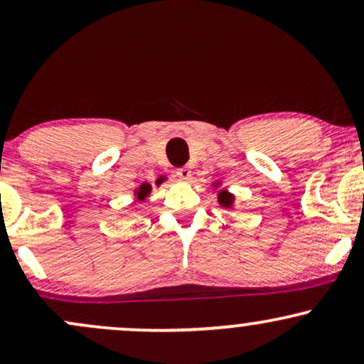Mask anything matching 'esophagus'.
<instances>
[{
	"label": "esophagus",
	"instance_id": "34e87169",
	"mask_svg": "<svg viewBox=\"0 0 364 364\" xmlns=\"http://www.w3.org/2000/svg\"><path fill=\"white\" fill-rule=\"evenodd\" d=\"M176 174H178V178L179 179H183V181H190L191 179V171H190V168H179L178 171H176Z\"/></svg>",
	"mask_w": 364,
	"mask_h": 364
}]
</instances>
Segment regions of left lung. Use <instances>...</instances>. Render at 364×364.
I'll return each instance as SVG.
<instances>
[{
    "label": "left lung",
    "instance_id": "obj_1",
    "mask_svg": "<svg viewBox=\"0 0 364 364\" xmlns=\"http://www.w3.org/2000/svg\"><path fill=\"white\" fill-rule=\"evenodd\" d=\"M212 185H214V188H219L223 183L215 181V183H212ZM217 202L220 203V207L232 208L235 207V195H232L228 188H223V190H219V193H217Z\"/></svg>",
    "mask_w": 364,
    "mask_h": 364
}]
</instances>
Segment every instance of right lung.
<instances>
[{
    "label": "right lung",
    "mask_w": 364,
    "mask_h": 364,
    "mask_svg": "<svg viewBox=\"0 0 364 364\" xmlns=\"http://www.w3.org/2000/svg\"><path fill=\"white\" fill-rule=\"evenodd\" d=\"M150 191H152V186H150L149 183H141V185L135 190V196L141 202V200L147 198V196L150 195Z\"/></svg>",
    "instance_id": "right-lung-1"
}]
</instances>
